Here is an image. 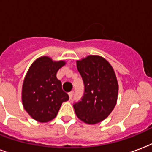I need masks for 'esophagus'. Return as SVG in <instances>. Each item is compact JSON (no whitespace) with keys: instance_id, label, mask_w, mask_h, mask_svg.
<instances>
[{"instance_id":"obj_1","label":"esophagus","mask_w":152,"mask_h":152,"mask_svg":"<svg viewBox=\"0 0 152 152\" xmlns=\"http://www.w3.org/2000/svg\"><path fill=\"white\" fill-rule=\"evenodd\" d=\"M68 94H69V97H70V99H71V98L73 97V95H74V91H71V92L69 93Z\"/></svg>"}]
</instances>
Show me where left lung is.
I'll return each instance as SVG.
<instances>
[{"mask_svg":"<svg viewBox=\"0 0 152 152\" xmlns=\"http://www.w3.org/2000/svg\"><path fill=\"white\" fill-rule=\"evenodd\" d=\"M76 63L85 90L82 101L74 104L75 113L86 124H97L108 117L117 102L116 74L110 63L99 55H89Z\"/></svg>","mask_w":152,"mask_h":152,"instance_id":"obj_1","label":"left lung"}]
</instances>
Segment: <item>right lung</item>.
<instances>
[{"label":"right lung","instance_id":"1","mask_svg":"<svg viewBox=\"0 0 152 152\" xmlns=\"http://www.w3.org/2000/svg\"><path fill=\"white\" fill-rule=\"evenodd\" d=\"M65 61H53L42 56L28 69L22 86L23 109L34 120L44 123L55 118L63 102L69 96L62 89V82L56 77Z\"/></svg>","mask_w":152,"mask_h":152}]
</instances>
